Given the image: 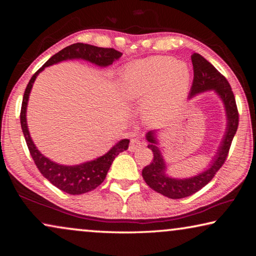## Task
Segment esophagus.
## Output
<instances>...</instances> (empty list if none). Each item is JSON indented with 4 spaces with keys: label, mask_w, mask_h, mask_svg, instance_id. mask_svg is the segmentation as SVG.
Here are the masks:
<instances>
[{
    "label": "esophagus",
    "mask_w": 256,
    "mask_h": 256,
    "mask_svg": "<svg viewBox=\"0 0 256 256\" xmlns=\"http://www.w3.org/2000/svg\"><path fill=\"white\" fill-rule=\"evenodd\" d=\"M142 146H144V144H142V142L140 141V138H132L131 142H130L128 150L131 151V152H134V151H138V149H140Z\"/></svg>",
    "instance_id": "obj_1"
}]
</instances>
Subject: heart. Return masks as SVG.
Masks as SVG:
<instances>
[{
    "instance_id": "b5f03b06",
    "label": "heart",
    "mask_w": 256,
    "mask_h": 256,
    "mask_svg": "<svg viewBox=\"0 0 256 256\" xmlns=\"http://www.w3.org/2000/svg\"><path fill=\"white\" fill-rule=\"evenodd\" d=\"M190 80L188 64L172 56H151L128 64L120 79V92L130 102H146L154 118L175 112L186 96Z\"/></svg>"
}]
</instances>
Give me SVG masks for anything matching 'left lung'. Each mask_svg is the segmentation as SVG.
<instances>
[{"label": "left lung", "mask_w": 256, "mask_h": 256, "mask_svg": "<svg viewBox=\"0 0 256 256\" xmlns=\"http://www.w3.org/2000/svg\"><path fill=\"white\" fill-rule=\"evenodd\" d=\"M190 58H192L194 78L188 98L190 99L198 94L214 90L224 104V112H226L227 128L222 141L220 142L219 148L212 157L210 164H208V168L198 172V175L188 177V178H174V177L167 175V164L158 146L157 131L154 130V131L146 133V138L149 142L148 148L152 150L154 159L150 164L142 170V177L146 183L156 192L170 198H174V200L192 196L202 188H204L214 178L216 172L226 162L232 141L238 128L236 100L232 86L228 84L226 78L200 54L194 53L190 55Z\"/></svg>", "instance_id": "left-lung-1"}]
</instances>
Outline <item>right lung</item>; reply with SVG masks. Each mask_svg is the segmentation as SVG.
Masks as SVG:
<instances>
[{
    "label": "right lung",
    "mask_w": 256,
    "mask_h": 256,
    "mask_svg": "<svg viewBox=\"0 0 256 256\" xmlns=\"http://www.w3.org/2000/svg\"><path fill=\"white\" fill-rule=\"evenodd\" d=\"M122 55L123 54L114 48H102V47L76 42V44L68 46L52 56L44 66L32 76L27 88L24 90L20 112V122L30 154H32L34 164H36L37 168L40 170L42 176L46 180H48L58 190L68 194L79 196V194L90 192V190L98 188L104 180L106 178L107 172L110 170L115 157H118L120 152H123L128 148L130 140L123 138L104 156L90 160V162L73 164V166L60 164L45 157L34 146L32 138L30 136L27 124V106L34 82L38 74L42 71H44L45 68L53 66V64H58L62 60H84L86 62L92 63L97 66L106 68L110 66L115 60H118Z\"/></svg>",
    "instance_id": "add662e5"
}]
</instances>
